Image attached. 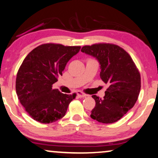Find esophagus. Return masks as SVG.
I'll use <instances>...</instances> for the list:
<instances>
[{
  "instance_id": "esophagus-1",
  "label": "esophagus",
  "mask_w": 158,
  "mask_h": 158,
  "mask_svg": "<svg viewBox=\"0 0 158 158\" xmlns=\"http://www.w3.org/2000/svg\"><path fill=\"white\" fill-rule=\"evenodd\" d=\"M77 96L79 97V98H85V97L87 96V94L83 93V92H77Z\"/></svg>"
}]
</instances>
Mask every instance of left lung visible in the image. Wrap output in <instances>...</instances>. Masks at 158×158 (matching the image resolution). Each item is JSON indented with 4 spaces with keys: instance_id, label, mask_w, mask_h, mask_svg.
<instances>
[{
    "instance_id": "8db88e82",
    "label": "left lung",
    "mask_w": 158,
    "mask_h": 158,
    "mask_svg": "<svg viewBox=\"0 0 158 158\" xmlns=\"http://www.w3.org/2000/svg\"><path fill=\"white\" fill-rule=\"evenodd\" d=\"M81 51L93 56L100 65L101 79L109 87L102 99L92 95L95 106L90 116L100 123H112L133 108L141 89V77L128 52L110 43L85 45Z\"/></svg>"
}]
</instances>
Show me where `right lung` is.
I'll list each match as a JSON object with an SVG mask.
<instances>
[{
  "label": "right lung",
  "mask_w": 158,
  "mask_h": 158,
  "mask_svg": "<svg viewBox=\"0 0 158 158\" xmlns=\"http://www.w3.org/2000/svg\"><path fill=\"white\" fill-rule=\"evenodd\" d=\"M80 46L47 43L33 49L23 60L16 79V91L21 104L35 121L52 123L62 118L76 94L53 89L69 60Z\"/></svg>",
  "instance_id": "obj_1"
}]
</instances>
